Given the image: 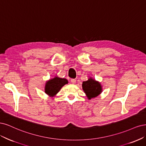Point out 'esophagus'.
Listing matches in <instances>:
<instances>
[{
  "label": "esophagus",
  "mask_w": 146,
  "mask_h": 146,
  "mask_svg": "<svg viewBox=\"0 0 146 146\" xmlns=\"http://www.w3.org/2000/svg\"><path fill=\"white\" fill-rule=\"evenodd\" d=\"M76 79H71V82L73 84H74L75 83H76Z\"/></svg>",
  "instance_id": "esophagus-1"
}]
</instances>
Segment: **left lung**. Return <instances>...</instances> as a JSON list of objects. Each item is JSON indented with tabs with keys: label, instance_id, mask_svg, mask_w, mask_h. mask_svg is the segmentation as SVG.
<instances>
[{
	"label": "left lung",
	"instance_id": "1",
	"mask_svg": "<svg viewBox=\"0 0 146 146\" xmlns=\"http://www.w3.org/2000/svg\"><path fill=\"white\" fill-rule=\"evenodd\" d=\"M82 87L88 100L98 96L102 92V86L101 83L92 77L89 78L87 81L82 82Z\"/></svg>",
	"mask_w": 146,
	"mask_h": 146
}]
</instances>
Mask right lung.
Wrapping results in <instances>:
<instances>
[{
  "instance_id": "add662e5",
  "label": "right lung",
  "mask_w": 146,
  "mask_h": 146,
  "mask_svg": "<svg viewBox=\"0 0 146 146\" xmlns=\"http://www.w3.org/2000/svg\"><path fill=\"white\" fill-rule=\"evenodd\" d=\"M68 83V80L65 78L55 76L45 82L44 92L50 97L55 96L64 86Z\"/></svg>"
}]
</instances>
